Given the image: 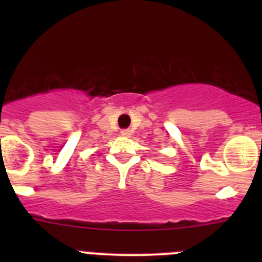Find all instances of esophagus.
I'll return each mask as SVG.
<instances>
[{
    "label": "esophagus",
    "instance_id": "34e87169",
    "mask_svg": "<svg viewBox=\"0 0 262 262\" xmlns=\"http://www.w3.org/2000/svg\"><path fill=\"white\" fill-rule=\"evenodd\" d=\"M120 134H122L123 136H131L133 131H131L129 128H124V129H122V131H120Z\"/></svg>",
    "mask_w": 262,
    "mask_h": 262
}]
</instances>
